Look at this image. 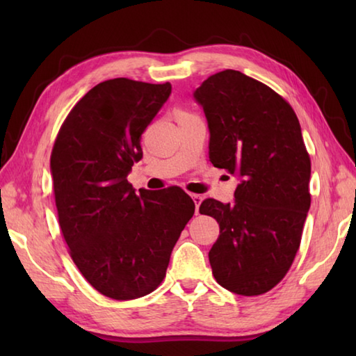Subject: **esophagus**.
<instances>
[{"label":"esophagus","instance_id":"esophagus-1","mask_svg":"<svg viewBox=\"0 0 356 356\" xmlns=\"http://www.w3.org/2000/svg\"><path fill=\"white\" fill-rule=\"evenodd\" d=\"M191 199L194 200V205H195V214H199V207H200L203 197L200 194H191Z\"/></svg>","mask_w":356,"mask_h":356}]
</instances>
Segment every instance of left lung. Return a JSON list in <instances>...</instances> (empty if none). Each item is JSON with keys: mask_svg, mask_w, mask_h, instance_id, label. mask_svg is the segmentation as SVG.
Returning <instances> with one entry per match:
<instances>
[{"mask_svg": "<svg viewBox=\"0 0 356 356\" xmlns=\"http://www.w3.org/2000/svg\"><path fill=\"white\" fill-rule=\"evenodd\" d=\"M194 97L209 128V161L238 174L234 203L205 199L200 214L220 234L209 251L217 283L261 295L291 269L311 207V157L295 111L263 82L237 70L209 76Z\"/></svg>", "mask_w": 356, "mask_h": 356, "instance_id": "1", "label": "left lung"}]
</instances>
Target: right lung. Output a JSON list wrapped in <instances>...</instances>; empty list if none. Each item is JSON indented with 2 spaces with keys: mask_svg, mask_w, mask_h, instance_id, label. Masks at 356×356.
Returning <instances> with one entry per match:
<instances>
[{
  "mask_svg": "<svg viewBox=\"0 0 356 356\" xmlns=\"http://www.w3.org/2000/svg\"><path fill=\"white\" fill-rule=\"evenodd\" d=\"M170 95V82L104 81L74 105L53 143V193L70 257L113 300L157 289L195 209L182 188L136 194L127 180L142 159V133Z\"/></svg>",
  "mask_w": 356,
  "mask_h": 356,
  "instance_id": "1",
  "label": "right lung"
}]
</instances>
